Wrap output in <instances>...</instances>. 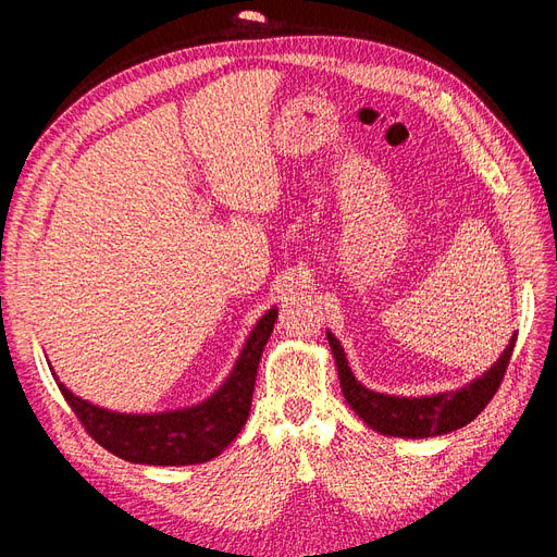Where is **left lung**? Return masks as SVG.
Listing matches in <instances>:
<instances>
[{
    "label": "left lung",
    "mask_w": 557,
    "mask_h": 557,
    "mask_svg": "<svg viewBox=\"0 0 557 557\" xmlns=\"http://www.w3.org/2000/svg\"><path fill=\"white\" fill-rule=\"evenodd\" d=\"M327 342L336 362V372H339L342 393L350 404V409L356 411L369 428L387 436L428 440V436L465 428L487 407V401L495 397L504 374H507V367L516 346V334L511 336L509 346L504 348L499 360L487 369L483 376L460 387V391L440 393L430 397H393L369 391V387H364L360 381H356V376H352L346 352L332 332H327Z\"/></svg>",
    "instance_id": "8db88e82"
}]
</instances>
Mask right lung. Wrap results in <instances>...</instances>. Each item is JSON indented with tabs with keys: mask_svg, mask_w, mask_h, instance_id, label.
Wrapping results in <instances>:
<instances>
[{
	"mask_svg": "<svg viewBox=\"0 0 557 557\" xmlns=\"http://www.w3.org/2000/svg\"><path fill=\"white\" fill-rule=\"evenodd\" d=\"M276 318L278 311L269 309L258 320L230 379L218 387L215 395L190 409L150 416L113 413L76 397L66 391L55 374L53 376L81 425L99 446H104L117 458L162 467L199 465L221 455L246 425L252 391H256L258 364Z\"/></svg>",
	"mask_w": 557,
	"mask_h": 557,
	"instance_id": "1",
	"label": "right lung"
}]
</instances>
